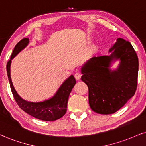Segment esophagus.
<instances>
[{
  "mask_svg": "<svg viewBox=\"0 0 146 146\" xmlns=\"http://www.w3.org/2000/svg\"><path fill=\"white\" fill-rule=\"evenodd\" d=\"M80 77H81V74H80V73H76V74H74V78H75V79H76V80H80Z\"/></svg>",
  "mask_w": 146,
  "mask_h": 146,
  "instance_id": "obj_1",
  "label": "esophagus"
}]
</instances>
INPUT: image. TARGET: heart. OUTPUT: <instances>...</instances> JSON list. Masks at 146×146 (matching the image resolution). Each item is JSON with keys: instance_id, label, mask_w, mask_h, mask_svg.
I'll use <instances>...</instances> for the list:
<instances>
[{"instance_id": "heart-1", "label": "heart", "mask_w": 146, "mask_h": 146, "mask_svg": "<svg viewBox=\"0 0 146 146\" xmlns=\"http://www.w3.org/2000/svg\"><path fill=\"white\" fill-rule=\"evenodd\" d=\"M97 48H98V46L95 45H95H93L92 47L91 48V49H90V53H94V52L96 51Z\"/></svg>"}]
</instances>
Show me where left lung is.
<instances>
[{"instance_id":"obj_1","label":"left lung","mask_w":146,"mask_h":146,"mask_svg":"<svg viewBox=\"0 0 146 146\" xmlns=\"http://www.w3.org/2000/svg\"><path fill=\"white\" fill-rule=\"evenodd\" d=\"M110 55L93 57L82 66L81 80L89 88L91 110L100 114H114L133 96L137 85L139 62L133 47L117 39ZM119 60L116 69L110 68Z\"/></svg>"}]
</instances>
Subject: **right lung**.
Listing matches in <instances>:
<instances>
[{
    "instance_id": "add662e5",
    "label": "right lung",
    "mask_w": 146,
    "mask_h": 146,
    "mask_svg": "<svg viewBox=\"0 0 146 146\" xmlns=\"http://www.w3.org/2000/svg\"><path fill=\"white\" fill-rule=\"evenodd\" d=\"M28 38L21 40L16 44L7 65V72L13 95L19 108L30 116L44 121H54L62 118L67 111L68 98L72 89L76 83L73 75H71L62 84L55 95L42 102H32L23 100L18 95L11 78V60L29 44Z\"/></svg>"
}]
</instances>
